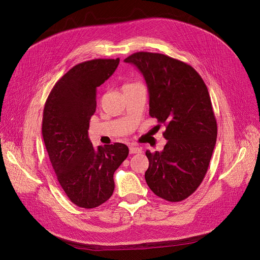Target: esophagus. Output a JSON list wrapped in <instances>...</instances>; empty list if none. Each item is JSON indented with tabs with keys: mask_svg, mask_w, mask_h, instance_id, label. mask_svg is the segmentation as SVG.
<instances>
[{
	"mask_svg": "<svg viewBox=\"0 0 260 260\" xmlns=\"http://www.w3.org/2000/svg\"><path fill=\"white\" fill-rule=\"evenodd\" d=\"M129 153L131 154H139V153H141V148L132 145V146H129Z\"/></svg>",
	"mask_w": 260,
	"mask_h": 260,
	"instance_id": "34e87169",
	"label": "esophagus"
}]
</instances>
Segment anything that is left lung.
I'll return each mask as SVG.
<instances>
[{"instance_id":"obj_1","label":"left lung","mask_w":260,"mask_h":260,"mask_svg":"<svg viewBox=\"0 0 260 260\" xmlns=\"http://www.w3.org/2000/svg\"><path fill=\"white\" fill-rule=\"evenodd\" d=\"M142 74L149 115L168 142L161 152L146 151L145 181L154 194L171 202L192 195L207 174L217 138L208 87L194 68L162 53L140 51L124 60Z\"/></svg>"}]
</instances>
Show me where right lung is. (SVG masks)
Wrapping results in <instances>:
<instances>
[{"instance_id":"1","label":"right lung","mask_w":260,"mask_h":260,"mask_svg":"<svg viewBox=\"0 0 260 260\" xmlns=\"http://www.w3.org/2000/svg\"><path fill=\"white\" fill-rule=\"evenodd\" d=\"M119 62V58L94 59L74 66L54 84L45 103L46 151L65 194L80 208H97L111 198L114 173L128 155L125 144L94 148L88 138L97 87L115 73Z\"/></svg>"}]
</instances>
